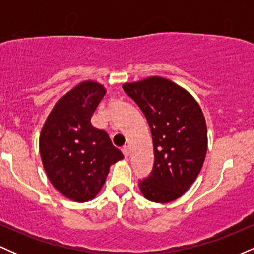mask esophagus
Listing matches in <instances>:
<instances>
[{
    "label": "esophagus",
    "instance_id": "esophagus-1",
    "mask_svg": "<svg viewBox=\"0 0 254 254\" xmlns=\"http://www.w3.org/2000/svg\"><path fill=\"white\" fill-rule=\"evenodd\" d=\"M122 151H123V154H124V156H125V157L129 156L130 150H129V147H127V145H124V147L122 148Z\"/></svg>",
    "mask_w": 254,
    "mask_h": 254
}]
</instances>
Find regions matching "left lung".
<instances>
[{
  "label": "left lung",
  "mask_w": 254,
  "mask_h": 254,
  "mask_svg": "<svg viewBox=\"0 0 254 254\" xmlns=\"http://www.w3.org/2000/svg\"><path fill=\"white\" fill-rule=\"evenodd\" d=\"M123 89L142 110L153 137L154 167L138 182L139 190L151 202L176 200L190 189L205 159L208 130L202 110L188 90L164 77L124 83Z\"/></svg>",
  "instance_id": "1"
}]
</instances>
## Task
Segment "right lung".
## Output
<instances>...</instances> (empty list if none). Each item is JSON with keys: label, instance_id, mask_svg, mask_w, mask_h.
Listing matches in <instances>:
<instances>
[{"label": "right lung", "instance_id": "right-lung-1", "mask_svg": "<svg viewBox=\"0 0 254 254\" xmlns=\"http://www.w3.org/2000/svg\"><path fill=\"white\" fill-rule=\"evenodd\" d=\"M106 89L94 81L78 83L57 101L39 137L44 170L55 189L74 202L93 199L110 167L124 157L106 131L90 123Z\"/></svg>", "mask_w": 254, "mask_h": 254}]
</instances>
